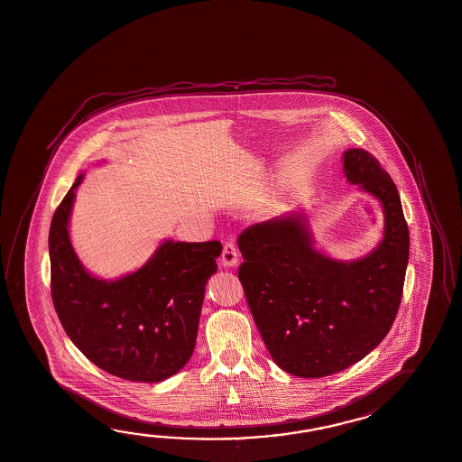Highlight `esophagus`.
Instances as JSON below:
<instances>
[{"instance_id":"esophagus-1","label":"esophagus","mask_w":462,"mask_h":462,"mask_svg":"<svg viewBox=\"0 0 462 462\" xmlns=\"http://www.w3.org/2000/svg\"><path fill=\"white\" fill-rule=\"evenodd\" d=\"M239 259V253H237L236 246L233 243H226L223 247V254H221V264L225 268H235Z\"/></svg>"}]
</instances>
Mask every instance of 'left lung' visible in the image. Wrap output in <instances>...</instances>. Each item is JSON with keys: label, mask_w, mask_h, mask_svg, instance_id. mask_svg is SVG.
Listing matches in <instances>:
<instances>
[{"label": "left lung", "mask_w": 462, "mask_h": 462, "mask_svg": "<svg viewBox=\"0 0 462 462\" xmlns=\"http://www.w3.org/2000/svg\"><path fill=\"white\" fill-rule=\"evenodd\" d=\"M347 183L384 215L379 245L351 261L314 246L310 216L290 211L237 236L239 281L273 361L298 377L347 369L375 349L396 318L409 259V229L396 184L367 151H344Z\"/></svg>", "instance_id": "obj_1"}]
</instances>
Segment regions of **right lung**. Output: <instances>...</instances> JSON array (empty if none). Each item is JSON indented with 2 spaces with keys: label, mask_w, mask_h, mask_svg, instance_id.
<instances>
[{
  "label": "right lung",
  "mask_w": 462,
  "mask_h": 462,
  "mask_svg": "<svg viewBox=\"0 0 462 462\" xmlns=\"http://www.w3.org/2000/svg\"><path fill=\"white\" fill-rule=\"evenodd\" d=\"M76 178L50 227L51 296L68 337L88 359L134 383H162L193 355L208 279L217 271L219 241L164 239L141 268L97 278L69 239Z\"/></svg>",
  "instance_id": "obj_1"
}]
</instances>
